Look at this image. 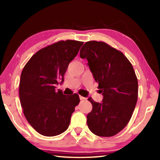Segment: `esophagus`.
<instances>
[{
	"instance_id": "34e87169",
	"label": "esophagus",
	"mask_w": 160,
	"mask_h": 160,
	"mask_svg": "<svg viewBox=\"0 0 160 160\" xmlns=\"http://www.w3.org/2000/svg\"><path fill=\"white\" fill-rule=\"evenodd\" d=\"M80 99L81 100H86L87 98H84V97H82V96H80Z\"/></svg>"
}]
</instances>
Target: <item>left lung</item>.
Instances as JSON below:
<instances>
[{"label": "left lung", "mask_w": 160, "mask_h": 160, "mask_svg": "<svg viewBox=\"0 0 160 160\" xmlns=\"http://www.w3.org/2000/svg\"><path fill=\"white\" fill-rule=\"evenodd\" d=\"M80 56L88 60L104 96L101 103L88 99L93 107L87 116L88 127L98 136H113L127 125L137 103L138 82L133 67L120 51L104 42H85Z\"/></svg>", "instance_id": "1"}]
</instances>
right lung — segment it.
Segmentation results:
<instances>
[{"label":"right lung","mask_w":160,"mask_h":160,"mask_svg":"<svg viewBox=\"0 0 160 160\" xmlns=\"http://www.w3.org/2000/svg\"><path fill=\"white\" fill-rule=\"evenodd\" d=\"M83 42L60 40L38 51L24 67L20 75L19 97L24 115L42 135L56 136L65 131L71 115L80 102L77 93L64 96L55 90L58 80H64L69 64Z\"/></svg>","instance_id":"obj_1"}]
</instances>
